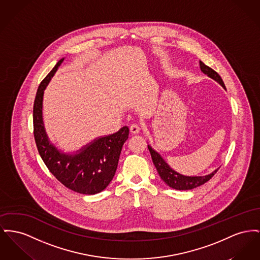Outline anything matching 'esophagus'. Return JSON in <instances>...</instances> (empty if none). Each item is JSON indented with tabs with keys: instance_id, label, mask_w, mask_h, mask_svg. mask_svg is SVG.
Listing matches in <instances>:
<instances>
[{
	"instance_id": "obj_1",
	"label": "esophagus",
	"mask_w": 260,
	"mask_h": 260,
	"mask_svg": "<svg viewBox=\"0 0 260 260\" xmlns=\"http://www.w3.org/2000/svg\"><path fill=\"white\" fill-rule=\"evenodd\" d=\"M140 129H141V126H140L139 124H138V123H133V124L131 125V133L134 134V135L138 134V133L140 132Z\"/></svg>"
}]
</instances>
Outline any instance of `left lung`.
Here are the masks:
<instances>
[{
    "instance_id": "1",
    "label": "left lung",
    "mask_w": 260,
    "mask_h": 260,
    "mask_svg": "<svg viewBox=\"0 0 260 260\" xmlns=\"http://www.w3.org/2000/svg\"><path fill=\"white\" fill-rule=\"evenodd\" d=\"M199 64H200V70L203 74L211 77L215 81H217L224 89H226L223 79L214 70L209 68L208 66H206L204 62H202L201 61H199ZM148 149H149L151 157H152L153 164L157 169L159 176L165 183L168 184L170 187L175 188V189L187 190V189L196 188L199 185L208 182L219 169H216L211 174L206 175V176H199V177L198 176L197 177L183 176L171 168L166 163V161L161 157V155L159 153L156 152L150 145H148Z\"/></svg>"
}]
</instances>
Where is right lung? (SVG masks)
Masks as SVG:
<instances>
[{"instance_id": "add662e5", "label": "right lung", "mask_w": 260, "mask_h": 260, "mask_svg": "<svg viewBox=\"0 0 260 260\" xmlns=\"http://www.w3.org/2000/svg\"><path fill=\"white\" fill-rule=\"evenodd\" d=\"M62 61L63 58L56 63L38 87L33 105L34 138L47 168L60 183L78 193L95 194L104 190L113 180L129 131L127 126H122L116 134L93 140L76 154L61 152L50 142L42 119L43 94Z\"/></svg>"}]
</instances>
